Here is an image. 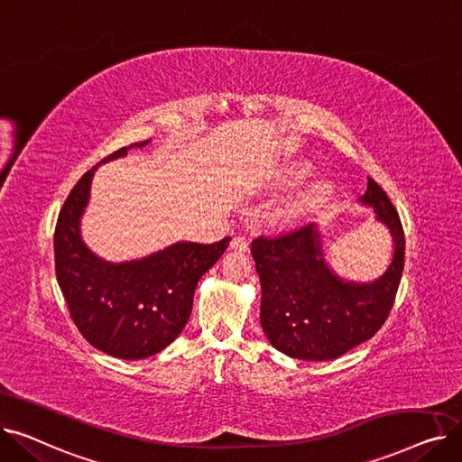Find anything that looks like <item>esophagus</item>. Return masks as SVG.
Wrapping results in <instances>:
<instances>
[{"label":"esophagus","instance_id":"34e87169","mask_svg":"<svg viewBox=\"0 0 462 462\" xmlns=\"http://www.w3.org/2000/svg\"><path fill=\"white\" fill-rule=\"evenodd\" d=\"M230 249L239 251V253H247L249 251V239L244 236H236L230 241Z\"/></svg>","mask_w":462,"mask_h":462}]
</instances>
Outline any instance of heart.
<instances>
[{"mask_svg":"<svg viewBox=\"0 0 462 462\" xmlns=\"http://www.w3.org/2000/svg\"><path fill=\"white\" fill-rule=\"evenodd\" d=\"M310 172V168L307 162L296 161V162H288L282 172H281V183L282 185H294L298 181H301L303 178H307ZM333 192L331 183L328 181H317L314 185H310L305 192H301L300 197L286 208V217L288 218H300L305 217L307 213L322 208Z\"/></svg>","mask_w":462,"mask_h":462,"instance_id":"b5f03b06","label":"heart"}]
</instances>
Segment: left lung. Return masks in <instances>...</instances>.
Returning a JSON list of instances; mask_svg holds the SVG:
<instances>
[{
	"mask_svg": "<svg viewBox=\"0 0 462 462\" xmlns=\"http://www.w3.org/2000/svg\"><path fill=\"white\" fill-rule=\"evenodd\" d=\"M359 202L373 208L393 237V258L373 282L345 281L329 268L317 225L253 241L262 286L260 324L272 346L290 357L337 359L369 341L393 307L404 268L401 218L371 178Z\"/></svg>",
	"mask_w": 462,
	"mask_h": 462,
	"instance_id": "8db88e82",
	"label": "left lung"
}]
</instances>
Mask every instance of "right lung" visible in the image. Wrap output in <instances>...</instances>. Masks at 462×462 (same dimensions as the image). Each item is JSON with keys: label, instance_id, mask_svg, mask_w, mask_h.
I'll return each instance as SVG.
<instances>
[{"label": "right lung", "instance_id": "1", "mask_svg": "<svg viewBox=\"0 0 462 462\" xmlns=\"http://www.w3.org/2000/svg\"><path fill=\"white\" fill-rule=\"evenodd\" d=\"M148 143H131L99 164ZM97 166L82 176L60 211L54 234L56 277L72 322L93 348L119 359H143L164 350L183 331L194 290L223 256L230 237L211 245L178 241L129 262L99 258L80 234Z\"/></svg>", "mask_w": 462, "mask_h": 462}]
</instances>
